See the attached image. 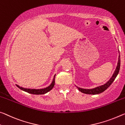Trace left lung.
I'll list each match as a JSON object with an SVG mask.
<instances>
[{
	"label": "left lung",
	"instance_id": "1",
	"mask_svg": "<svg viewBox=\"0 0 125 125\" xmlns=\"http://www.w3.org/2000/svg\"><path fill=\"white\" fill-rule=\"evenodd\" d=\"M118 53H120L119 51H118ZM120 55L119 54V56H118V63L117 65L116 68L115 72L113 74L111 78L110 79V80L108 81L105 84L101 85V86L96 87L92 88V89H85V88H80L78 87H77V88L78 89V90L81 91V92L83 93V94H101L104 92V91H105L107 88H108L111 84L112 83V82H114V80H115L116 77L117 76L118 74V72H119L120 68Z\"/></svg>",
	"mask_w": 125,
	"mask_h": 125
}]
</instances>
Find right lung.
<instances>
[{"instance_id":"obj_1","label":"right lung","mask_w":125,"mask_h":125,"mask_svg":"<svg viewBox=\"0 0 125 125\" xmlns=\"http://www.w3.org/2000/svg\"><path fill=\"white\" fill-rule=\"evenodd\" d=\"M55 74L53 77V81L52 83H51L49 86L47 87L46 88H42V89H31V88H25L21 87H20L18 85L16 84V86L18 87L19 89L23 90L25 92L29 93V94H46V93L48 92L49 91H50L53 88V87L54 86L55 83Z\"/></svg>"}]
</instances>
